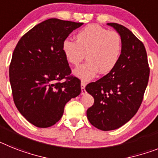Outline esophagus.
Masks as SVG:
<instances>
[{"mask_svg":"<svg viewBox=\"0 0 158 158\" xmlns=\"http://www.w3.org/2000/svg\"><path fill=\"white\" fill-rule=\"evenodd\" d=\"M85 87H86V83L85 82L82 81L81 82V94L82 95H84V94H86Z\"/></svg>","mask_w":158,"mask_h":158,"instance_id":"34e87169","label":"esophagus"}]
</instances>
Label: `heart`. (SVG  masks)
<instances>
[{
    "mask_svg": "<svg viewBox=\"0 0 158 158\" xmlns=\"http://www.w3.org/2000/svg\"><path fill=\"white\" fill-rule=\"evenodd\" d=\"M123 43L120 35L98 25H89L79 30L75 42L69 38L62 44V51L69 63L78 66L86 54L87 60L74 71L83 81H89L98 73L108 74L120 60Z\"/></svg>",
    "mask_w": 158,
    "mask_h": 158,
    "instance_id": "1",
    "label": "heart"
}]
</instances>
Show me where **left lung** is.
<instances>
[{
  "mask_svg": "<svg viewBox=\"0 0 158 158\" xmlns=\"http://www.w3.org/2000/svg\"><path fill=\"white\" fill-rule=\"evenodd\" d=\"M107 25L121 37L120 60L108 75L86 86V91L94 98V104L87 111V119L103 131L119 128L134 116L149 77L144 44L126 27L117 23Z\"/></svg>",
  "mask_w": 158,
  "mask_h": 158,
  "instance_id": "left-lung-1",
  "label": "left lung"
}]
</instances>
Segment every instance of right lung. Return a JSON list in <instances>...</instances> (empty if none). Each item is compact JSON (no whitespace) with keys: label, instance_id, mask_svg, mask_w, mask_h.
<instances>
[{"label":"right lung","instance_id":"obj_1","mask_svg":"<svg viewBox=\"0 0 158 158\" xmlns=\"http://www.w3.org/2000/svg\"><path fill=\"white\" fill-rule=\"evenodd\" d=\"M83 23L50 18L32 28L19 40L9 66L16 107L28 121L48 128L63 116L67 102L81 93L80 80L62 51L63 42ZM67 78L63 83L59 82Z\"/></svg>","mask_w":158,"mask_h":158}]
</instances>
